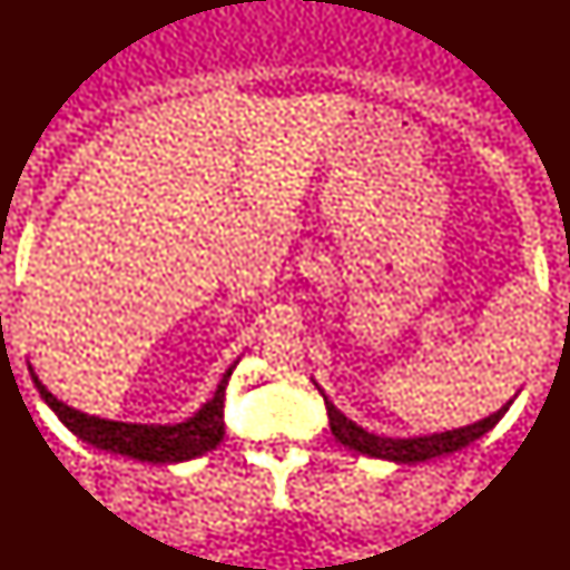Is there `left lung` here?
<instances>
[{
  "label": "left lung",
  "mask_w": 570,
  "mask_h": 570,
  "mask_svg": "<svg viewBox=\"0 0 570 570\" xmlns=\"http://www.w3.org/2000/svg\"><path fill=\"white\" fill-rule=\"evenodd\" d=\"M323 402H326V410H328L331 434H334L344 446L360 452V455L394 460V463H423V460L450 455V452H458L471 442H476L479 436H484L487 431H492L497 423H500V417L508 413L510 402L513 400L489 417H481V421L471 423V426L442 431V434H431V436H413V439H392V436L371 434V431H365L363 426H357V423H352L344 413H338L334 402H331L326 394H323Z\"/></svg>",
  "instance_id": "obj_1"
}]
</instances>
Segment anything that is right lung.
<instances>
[{"instance_id": "obj_1", "label": "right lung", "mask_w": 570, "mask_h": 570, "mask_svg": "<svg viewBox=\"0 0 570 570\" xmlns=\"http://www.w3.org/2000/svg\"><path fill=\"white\" fill-rule=\"evenodd\" d=\"M234 365L223 373L213 400L199 413H194L189 421L173 423V426H147V423H124L107 421V417L99 415H86L81 410L68 407L65 402L57 400L33 371L31 376L41 400L83 442L99 446V450H110L115 455L141 460V463H184V460L199 458L215 450L223 434H226L223 431V400H226V384L232 379Z\"/></svg>"}]
</instances>
